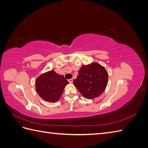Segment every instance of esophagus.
<instances>
[{
  "mask_svg": "<svg viewBox=\"0 0 148 148\" xmlns=\"http://www.w3.org/2000/svg\"><path fill=\"white\" fill-rule=\"evenodd\" d=\"M69 82L70 83H72V82H73V79H69Z\"/></svg>",
  "mask_w": 148,
  "mask_h": 148,
  "instance_id": "esophagus-1",
  "label": "esophagus"
}]
</instances>
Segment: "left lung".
Here are the masks:
<instances>
[{
    "label": "left lung",
    "instance_id": "8db88e82",
    "mask_svg": "<svg viewBox=\"0 0 148 148\" xmlns=\"http://www.w3.org/2000/svg\"><path fill=\"white\" fill-rule=\"evenodd\" d=\"M108 81V73L104 67L94 62L81 66L79 74L73 83L83 97L93 99L103 92Z\"/></svg>",
    "mask_w": 148,
    "mask_h": 148
}]
</instances>
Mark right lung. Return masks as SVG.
I'll return each instance as SVG.
<instances>
[{"label":"right lung","instance_id":"add662e5","mask_svg":"<svg viewBox=\"0 0 148 148\" xmlns=\"http://www.w3.org/2000/svg\"><path fill=\"white\" fill-rule=\"evenodd\" d=\"M35 83L36 92L44 100L56 102L61 97L69 82L64 76L51 70L40 74L37 77Z\"/></svg>","mask_w":148,"mask_h":148}]
</instances>
